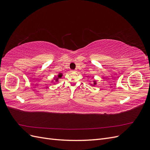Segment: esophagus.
I'll use <instances>...</instances> for the list:
<instances>
[{
  "mask_svg": "<svg viewBox=\"0 0 150 150\" xmlns=\"http://www.w3.org/2000/svg\"><path fill=\"white\" fill-rule=\"evenodd\" d=\"M71 72H76V69H75V70H71Z\"/></svg>",
  "mask_w": 150,
  "mask_h": 150,
  "instance_id": "1",
  "label": "esophagus"
}]
</instances>
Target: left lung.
<instances>
[{"instance_id": "1", "label": "left lung", "mask_w": 150, "mask_h": 150, "mask_svg": "<svg viewBox=\"0 0 150 150\" xmlns=\"http://www.w3.org/2000/svg\"><path fill=\"white\" fill-rule=\"evenodd\" d=\"M94 84H96V83H95V81H94Z\"/></svg>"}]
</instances>
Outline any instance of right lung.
Returning <instances> with one entry per match:
<instances>
[{
    "instance_id": "1",
    "label": "right lung",
    "mask_w": 150,
    "mask_h": 150,
    "mask_svg": "<svg viewBox=\"0 0 150 150\" xmlns=\"http://www.w3.org/2000/svg\"><path fill=\"white\" fill-rule=\"evenodd\" d=\"M61 77H62V74H61V73H60L58 75V78H56V81H57V80H58V79H59V78H61Z\"/></svg>"
}]
</instances>
